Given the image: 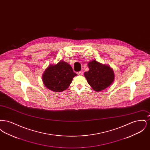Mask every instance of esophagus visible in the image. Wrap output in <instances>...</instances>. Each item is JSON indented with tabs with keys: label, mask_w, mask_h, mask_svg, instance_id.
I'll list each match as a JSON object with an SVG mask.
<instances>
[{
	"label": "esophagus",
	"mask_w": 150,
	"mask_h": 150,
	"mask_svg": "<svg viewBox=\"0 0 150 150\" xmlns=\"http://www.w3.org/2000/svg\"><path fill=\"white\" fill-rule=\"evenodd\" d=\"M78 74L79 75H82L83 74V71L78 72Z\"/></svg>",
	"instance_id": "obj_1"
}]
</instances>
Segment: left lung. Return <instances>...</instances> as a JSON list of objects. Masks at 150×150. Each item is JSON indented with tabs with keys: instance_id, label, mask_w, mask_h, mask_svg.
<instances>
[{
	"instance_id": "obj_1",
	"label": "left lung",
	"mask_w": 150,
	"mask_h": 150,
	"mask_svg": "<svg viewBox=\"0 0 150 150\" xmlns=\"http://www.w3.org/2000/svg\"><path fill=\"white\" fill-rule=\"evenodd\" d=\"M88 66L89 70L84 72V76L95 91H103L114 81V72L109 65L92 60L88 63Z\"/></svg>"
}]
</instances>
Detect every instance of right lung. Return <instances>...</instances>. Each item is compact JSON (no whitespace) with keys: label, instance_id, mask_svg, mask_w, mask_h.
Returning <instances> with one entry per match:
<instances>
[{"label":"right lung","instance_id":"1","mask_svg":"<svg viewBox=\"0 0 150 150\" xmlns=\"http://www.w3.org/2000/svg\"><path fill=\"white\" fill-rule=\"evenodd\" d=\"M77 74L74 72L70 64L60 61L56 64H50L42 75L43 84L46 88L56 92L67 89Z\"/></svg>","mask_w":150,"mask_h":150}]
</instances>
